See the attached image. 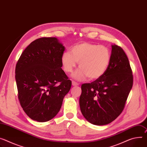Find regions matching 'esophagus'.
I'll list each match as a JSON object with an SVG mask.
<instances>
[{
	"instance_id": "1",
	"label": "esophagus",
	"mask_w": 147,
	"mask_h": 147,
	"mask_svg": "<svg viewBox=\"0 0 147 147\" xmlns=\"http://www.w3.org/2000/svg\"><path fill=\"white\" fill-rule=\"evenodd\" d=\"M72 85L73 86H78V83L75 82L74 81H72Z\"/></svg>"
}]
</instances>
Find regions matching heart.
<instances>
[{
	"mask_svg": "<svg viewBox=\"0 0 147 147\" xmlns=\"http://www.w3.org/2000/svg\"><path fill=\"white\" fill-rule=\"evenodd\" d=\"M111 57L110 50L107 47L82 43L74 46L71 53L64 52L61 56V63L64 70L71 73L78 63L80 69L73 75L77 80H82L87 77L90 80H96L107 70Z\"/></svg>",
	"mask_w": 147,
	"mask_h": 147,
	"instance_id": "b5f03b06",
	"label": "heart"
}]
</instances>
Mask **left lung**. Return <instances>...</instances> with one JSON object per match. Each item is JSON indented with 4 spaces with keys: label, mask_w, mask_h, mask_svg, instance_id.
Listing matches in <instances>:
<instances>
[{
    "label": "left lung",
    "mask_w": 147,
    "mask_h": 147,
    "mask_svg": "<svg viewBox=\"0 0 147 147\" xmlns=\"http://www.w3.org/2000/svg\"><path fill=\"white\" fill-rule=\"evenodd\" d=\"M110 64L105 73L91 83L82 85L80 107L82 114L94 125H104L122 113L133 84L128 59L121 47L112 45Z\"/></svg>",
    "instance_id": "8db88e82"
}]
</instances>
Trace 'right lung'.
<instances>
[{
    "mask_svg": "<svg viewBox=\"0 0 147 147\" xmlns=\"http://www.w3.org/2000/svg\"><path fill=\"white\" fill-rule=\"evenodd\" d=\"M65 50L56 37H42L26 47L18 60L15 78L18 98L31 119L46 122L60 111L71 81L62 70Z\"/></svg>",
    "mask_w": 147,
    "mask_h": 147,
    "instance_id": "right-lung-1",
    "label": "right lung"
}]
</instances>
